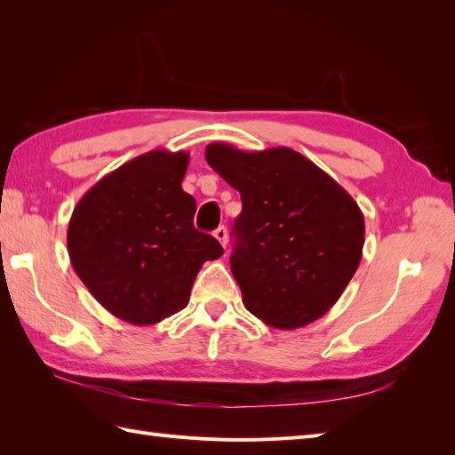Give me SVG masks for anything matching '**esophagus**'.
Here are the masks:
<instances>
[{
    "label": "esophagus",
    "instance_id": "obj_1",
    "mask_svg": "<svg viewBox=\"0 0 455 455\" xmlns=\"http://www.w3.org/2000/svg\"><path fill=\"white\" fill-rule=\"evenodd\" d=\"M212 235H215V238L219 240V243L222 244V248H227V240H228V233H227V227H219L217 230H215V233H212Z\"/></svg>",
    "mask_w": 455,
    "mask_h": 455
}]
</instances>
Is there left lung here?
Wrapping results in <instances>:
<instances>
[{
	"mask_svg": "<svg viewBox=\"0 0 455 455\" xmlns=\"http://www.w3.org/2000/svg\"><path fill=\"white\" fill-rule=\"evenodd\" d=\"M205 158L243 199L230 269L244 307L285 331L321 318L360 266L365 225L357 203L291 148L244 152L212 142Z\"/></svg>",
	"mask_w": 455,
	"mask_h": 455,
	"instance_id": "obj_1",
	"label": "left lung"
}]
</instances>
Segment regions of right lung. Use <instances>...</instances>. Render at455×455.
Listing matches in <instances>:
<instances>
[{
  "label": "right lung",
  "mask_w": 455,
  "mask_h": 455,
  "mask_svg": "<svg viewBox=\"0 0 455 455\" xmlns=\"http://www.w3.org/2000/svg\"><path fill=\"white\" fill-rule=\"evenodd\" d=\"M188 152L150 150L101 178L76 205L68 254L90 293L124 323L148 326L181 311L217 238L193 227L181 189Z\"/></svg>",
  "instance_id": "add662e5"
}]
</instances>
